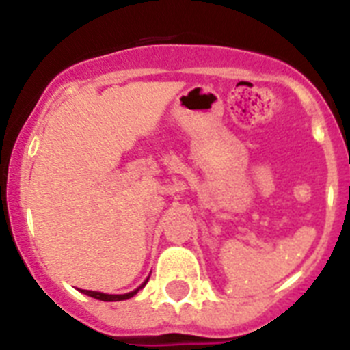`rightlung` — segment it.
Masks as SVG:
<instances>
[{"label": "right lung", "instance_id": "add662e5", "mask_svg": "<svg viewBox=\"0 0 350 350\" xmlns=\"http://www.w3.org/2000/svg\"><path fill=\"white\" fill-rule=\"evenodd\" d=\"M145 284H147V280H145V282H144V286H145ZM144 286H140V287H138V289H142V287H144ZM138 289L131 291V293H128V295H103V293H96V291H85V289H82V293H83V295L91 296V298L101 299V301H120V299L133 298V296H135L138 293Z\"/></svg>", "mask_w": 350, "mask_h": 350}]
</instances>
